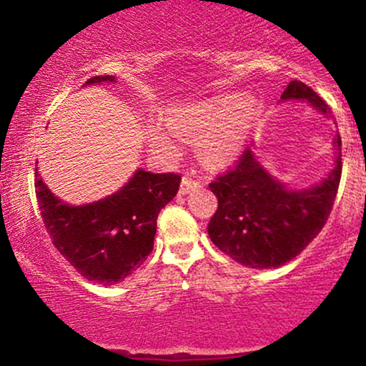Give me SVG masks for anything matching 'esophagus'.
Returning a JSON list of instances; mask_svg holds the SVG:
<instances>
[{
    "instance_id": "1",
    "label": "esophagus",
    "mask_w": 366,
    "mask_h": 366,
    "mask_svg": "<svg viewBox=\"0 0 366 366\" xmlns=\"http://www.w3.org/2000/svg\"><path fill=\"white\" fill-rule=\"evenodd\" d=\"M197 187H199V182H196L191 177H184L182 184H180V194H189V192H192Z\"/></svg>"
}]
</instances>
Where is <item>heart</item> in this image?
Segmentation results:
<instances>
[{"label":"heart","mask_w":366,"mask_h":366,"mask_svg":"<svg viewBox=\"0 0 366 366\" xmlns=\"http://www.w3.org/2000/svg\"><path fill=\"white\" fill-rule=\"evenodd\" d=\"M256 102L251 96H220L209 102L180 107L169 115L177 132L197 137L196 151L209 167H224L237 158L256 119ZM148 141L162 153H175L177 141L162 124L148 125Z\"/></svg>","instance_id":"obj_1"}]
</instances>
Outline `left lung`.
<instances>
[{
    "label": "left lung",
    "mask_w": 366,
    "mask_h": 366,
    "mask_svg": "<svg viewBox=\"0 0 366 366\" xmlns=\"http://www.w3.org/2000/svg\"><path fill=\"white\" fill-rule=\"evenodd\" d=\"M280 102H306L329 119L330 108L300 81L289 82ZM334 167L310 187L292 189L270 174L247 148L232 170L209 184L218 208L208 224L218 249L244 267H282L305 249L325 225L341 182V136L332 139Z\"/></svg>",
    "instance_id": "left-lung-1"
}]
</instances>
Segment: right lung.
I'll use <instances>...</instances> for the list:
<instances>
[{
  "mask_svg": "<svg viewBox=\"0 0 366 366\" xmlns=\"http://www.w3.org/2000/svg\"><path fill=\"white\" fill-rule=\"evenodd\" d=\"M96 75L84 86L115 82ZM180 175L137 169L125 186L103 199L70 204L54 196L36 170V196L54 247L91 282H122L153 251L158 213L177 194Z\"/></svg>",
  "mask_w": 366,
  "mask_h": 366,
  "instance_id": "add662e5",
  "label": "right lung"
}]
</instances>
